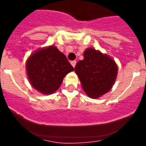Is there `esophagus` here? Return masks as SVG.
<instances>
[{
  "instance_id": "34e87169",
  "label": "esophagus",
  "mask_w": 146,
  "mask_h": 146,
  "mask_svg": "<svg viewBox=\"0 0 146 146\" xmlns=\"http://www.w3.org/2000/svg\"><path fill=\"white\" fill-rule=\"evenodd\" d=\"M76 63H77V62H76L75 60H73V61L71 62V64H72V66L74 67V66H75V65H76Z\"/></svg>"
}]
</instances>
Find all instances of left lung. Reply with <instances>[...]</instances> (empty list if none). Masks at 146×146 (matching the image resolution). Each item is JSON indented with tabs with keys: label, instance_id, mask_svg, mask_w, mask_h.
Listing matches in <instances>:
<instances>
[{
	"label": "left lung",
	"instance_id": "obj_1",
	"mask_svg": "<svg viewBox=\"0 0 146 146\" xmlns=\"http://www.w3.org/2000/svg\"><path fill=\"white\" fill-rule=\"evenodd\" d=\"M74 68L82 87L88 96L98 98L111 89L116 78L118 67L108 55L88 48Z\"/></svg>",
	"mask_w": 146,
	"mask_h": 146
}]
</instances>
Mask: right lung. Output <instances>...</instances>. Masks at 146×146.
<instances>
[{
  "label": "right lung",
  "mask_w": 146,
  "mask_h": 146,
  "mask_svg": "<svg viewBox=\"0 0 146 146\" xmlns=\"http://www.w3.org/2000/svg\"><path fill=\"white\" fill-rule=\"evenodd\" d=\"M26 69L31 86L42 94H50L59 88L64 77L74 68L57 47L50 46L32 54Z\"/></svg>",
  "instance_id": "add662e5"
}]
</instances>
